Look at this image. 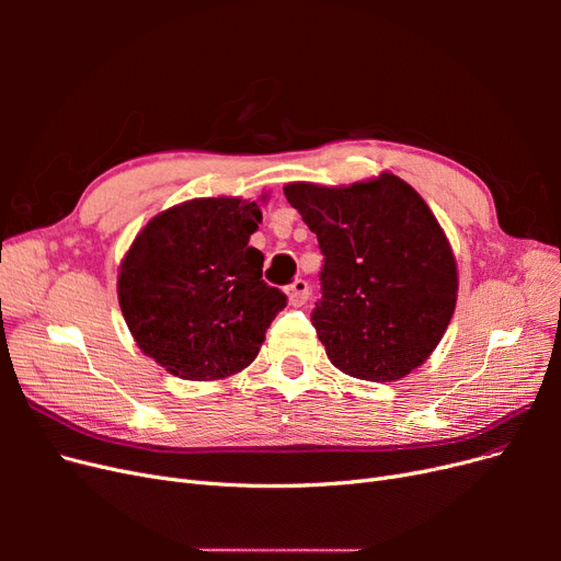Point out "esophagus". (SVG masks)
I'll use <instances>...</instances> for the list:
<instances>
[{
    "label": "esophagus",
    "mask_w": 561,
    "mask_h": 561,
    "mask_svg": "<svg viewBox=\"0 0 561 561\" xmlns=\"http://www.w3.org/2000/svg\"><path fill=\"white\" fill-rule=\"evenodd\" d=\"M311 295V287L304 278H297L293 285H287V297H290L293 307H304V304L309 301Z\"/></svg>",
    "instance_id": "obj_1"
}]
</instances>
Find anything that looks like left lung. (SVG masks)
Listing matches in <instances>:
<instances>
[{
  "label": "left lung",
  "instance_id": "left-lung-1",
  "mask_svg": "<svg viewBox=\"0 0 561 561\" xmlns=\"http://www.w3.org/2000/svg\"><path fill=\"white\" fill-rule=\"evenodd\" d=\"M283 192L322 252L311 322L332 365L379 383L410 375L443 339L458 290L451 245L426 201L390 173Z\"/></svg>",
  "mask_w": 561,
  "mask_h": 561
}]
</instances>
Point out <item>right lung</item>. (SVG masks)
Instances as JSON below:
<instances>
[{"mask_svg":"<svg viewBox=\"0 0 561 561\" xmlns=\"http://www.w3.org/2000/svg\"><path fill=\"white\" fill-rule=\"evenodd\" d=\"M262 213L241 198H194L157 215L118 271V304L145 355L190 381L225 379L257 358L287 297L248 245Z\"/></svg>","mask_w":561,"mask_h":561,"instance_id":"1","label":"right lung"}]
</instances>
